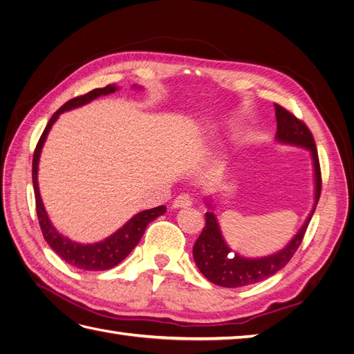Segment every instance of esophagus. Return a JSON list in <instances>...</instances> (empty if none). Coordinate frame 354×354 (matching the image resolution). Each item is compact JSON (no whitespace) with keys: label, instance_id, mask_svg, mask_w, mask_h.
I'll return each instance as SVG.
<instances>
[{"label":"esophagus","instance_id":"34e87169","mask_svg":"<svg viewBox=\"0 0 354 354\" xmlns=\"http://www.w3.org/2000/svg\"><path fill=\"white\" fill-rule=\"evenodd\" d=\"M192 205V198L186 194L178 195L174 201H173V208L178 209V208H187Z\"/></svg>","mask_w":354,"mask_h":354}]
</instances>
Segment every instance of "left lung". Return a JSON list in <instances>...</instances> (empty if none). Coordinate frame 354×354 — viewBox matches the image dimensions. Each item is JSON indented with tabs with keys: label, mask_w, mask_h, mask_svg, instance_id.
Returning <instances> with one entry per match:
<instances>
[{
	"label": "left lung",
	"mask_w": 354,
	"mask_h": 354,
	"mask_svg": "<svg viewBox=\"0 0 354 354\" xmlns=\"http://www.w3.org/2000/svg\"><path fill=\"white\" fill-rule=\"evenodd\" d=\"M276 112V142L281 145L301 147L308 151L313 164V207L310 209L303 226L297 230L282 250L263 257H245L233 251L229 243L223 236L220 223L216 214H214L212 198H205V205L208 212L205 214V227L199 234L194 246V260L199 272L212 283L224 288H241L261 282L267 277L279 272L285 264L291 260L297 248L303 241L304 233L310 220H312L317 202L320 198V189H322V180H320L319 158L315 145V138L304 122L298 121L297 118L289 113L282 106L274 104Z\"/></svg>",
	"instance_id": "1"
}]
</instances>
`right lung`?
Here are the masks:
<instances>
[{
	"mask_svg": "<svg viewBox=\"0 0 354 354\" xmlns=\"http://www.w3.org/2000/svg\"><path fill=\"white\" fill-rule=\"evenodd\" d=\"M133 88L142 90V87H138V85H133ZM118 90H120L118 85L109 84L103 88H95L87 94L80 95V97H75L63 104L48 121L46 130L42 133L39 142L37 145L34 160H32V181H34L37 214H38V221H39L42 234H44V239L51 246V250L55 251L62 260H65L68 264L77 267V269L88 270V272L108 270V269H112V267H115L116 264H120L122 260H125V257L136 248L138 241L142 239L147 224L153 221L155 218H158L159 216H164L167 212V208L164 205L152 208V209L140 211L128 220L124 226H121L116 232H113L111 236L104 238L103 241H99V242L81 243V242L69 239L55 227V224L51 223L48 214L46 211L44 203H42L39 186H38V165H39V156L42 152V147H44V143L47 140V136L51 130V127L55 125V122L59 120V116L63 112L81 108V106L88 104L94 99L100 97V95H108Z\"/></svg>",
	"mask_w": 354,
	"mask_h": 354,
	"instance_id": "obj_1",
	"label": "right lung"
}]
</instances>
